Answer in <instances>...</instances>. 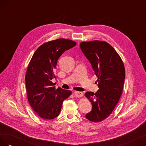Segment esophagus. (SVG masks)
I'll return each mask as SVG.
<instances>
[{
    "mask_svg": "<svg viewBox=\"0 0 146 146\" xmlns=\"http://www.w3.org/2000/svg\"><path fill=\"white\" fill-rule=\"evenodd\" d=\"M74 94L77 97V98H82V97L83 96V94L82 92L76 91V92H74Z\"/></svg>",
    "mask_w": 146,
    "mask_h": 146,
    "instance_id": "obj_1",
    "label": "esophagus"
}]
</instances>
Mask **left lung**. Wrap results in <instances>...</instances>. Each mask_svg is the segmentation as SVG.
<instances>
[{"label": "left lung", "instance_id": "1", "mask_svg": "<svg viewBox=\"0 0 146 146\" xmlns=\"http://www.w3.org/2000/svg\"><path fill=\"white\" fill-rule=\"evenodd\" d=\"M80 47L91 64L99 88L96 93H85L92 107L86 118L99 122L110 115L120 99L125 77L124 65L117 52L107 42H82Z\"/></svg>", "mask_w": 146, "mask_h": 146}]
</instances>
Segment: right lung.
Masks as SVG:
<instances>
[{
  "label": "right lung",
  "mask_w": 146,
  "mask_h": 146,
  "mask_svg": "<svg viewBox=\"0 0 146 146\" xmlns=\"http://www.w3.org/2000/svg\"><path fill=\"white\" fill-rule=\"evenodd\" d=\"M70 39L60 38L42 44L31 59L25 74L26 89L31 107L40 117L53 119L59 115L63 101L72 91L58 87L52 82L57 61L65 50L76 45Z\"/></svg>",
  "instance_id": "1"
}]
</instances>
